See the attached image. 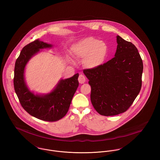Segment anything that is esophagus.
Here are the masks:
<instances>
[{
  "label": "esophagus",
  "mask_w": 160,
  "mask_h": 160,
  "mask_svg": "<svg viewBox=\"0 0 160 160\" xmlns=\"http://www.w3.org/2000/svg\"><path fill=\"white\" fill-rule=\"evenodd\" d=\"M78 81L80 84H84L86 81V78L82 74H80L78 78Z\"/></svg>",
  "instance_id": "esophagus-1"
}]
</instances>
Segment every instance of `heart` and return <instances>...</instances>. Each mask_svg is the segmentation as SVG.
I'll use <instances>...</instances> for the list:
<instances>
[{"label":"heart","mask_w":160,"mask_h":160,"mask_svg":"<svg viewBox=\"0 0 160 160\" xmlns=\"http://www.w3.org/2000/svg\"><path fill=\"white\" fill-rule=\"evenodd\" d=\"M109 52L108 45L98 39L89 37L72 46V53L78 58H84L83 65L88 68H95L106 60Z\"/></svg>","instance_id":"b5f03b06"}]
</instances>
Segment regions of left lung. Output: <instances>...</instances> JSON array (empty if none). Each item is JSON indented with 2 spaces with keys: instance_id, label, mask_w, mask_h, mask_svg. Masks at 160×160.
Here are the masks:
<instances>
[{
  "instance_id": "left-lung-1",
  "label": "left lung",
  "mask_w": 160,
  "mask_h": 160,
  "mask_svg": "<svg viewBox=\"0 0 160 160\" xmlns=\"http://www.w3.org/2000/svg\"><path fill=\"white\" fill-rule=\"evenodd\" d=\"M114 58L83 72L91 87V100L101 115L114 116L127 111L140 91L143 62L136 47L119 36Z\"/></svg>"
}]
</instances>
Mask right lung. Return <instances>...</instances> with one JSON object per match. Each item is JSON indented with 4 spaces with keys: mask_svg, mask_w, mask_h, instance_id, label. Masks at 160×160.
Segmentation results:
<instances>
[{
    "mask_svg": "<svg viewBox=\"0 0 160 160\" xmlns=\"http://www.w3.org/2000/svg\"><path fill=\"white\" fill-rule=\"evenodd\" d=\"M52 46L38 39L24 46L16 60L13 85L15 91L23 109L31 116L48 122L57 121L63 118L78 86L79 74L60 81L55 89L44 95H35L27 88L24 72L26 63L40 49Z\"/></svg>",
    "mask_w": 160,
    "mask_h": 160,
    "instance_id": "add662e5",
    "label": "right lung"
}]
</instances>
